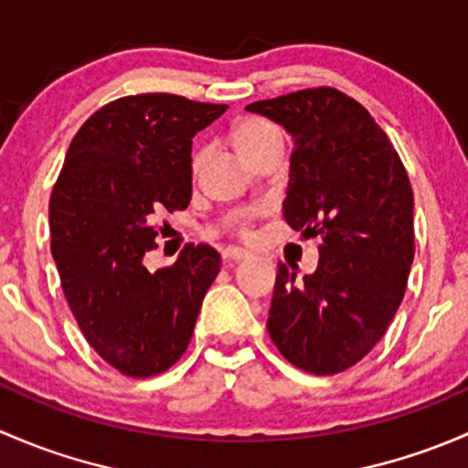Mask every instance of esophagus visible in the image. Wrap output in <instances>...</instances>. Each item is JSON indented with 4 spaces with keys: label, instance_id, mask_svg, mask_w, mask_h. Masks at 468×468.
<instances>
[{
    "label": "esophagus",
    "instance_id": "esophagus-1",
    "mask_svg": "<svg viewBox=\"0 0 468 468\" xmlns=\"http://www.w3.org/2000/svg\"><path fill=\"white\" fill-rule=\"evenodd\" d=\"M247 256L249 253L244 251V249H238V247H226L224 251H221V258H224L226 262H239V261H244Z\"/></svg>",
    "mask_w": 468,
    "mask_h": 468
}]
</instances>
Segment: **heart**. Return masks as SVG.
Returning a JSON list of instances; mask_svg holds the SVG:
<instances>
[{
	"label": "heart",
	"mask_w": 468,
	"mask_h": 468,
	"mask_svg": "<svg viewBox=\"0 0 468 468\" xmlns=\"http://www.w3.org/2000/svg\"><path fill=\"white\" fill-rule=\"evenodd\" d=\"M233 140L235 144H238V149L242 151L249 160H256L258 155L264 154L271 144L282 143V135H281V129H278L273 122L264 120V117H242V120L233 126ZM204 158H206V149L201 146V149H197L195 155H192V167L199 169L201 163H204ZM267 210H269L267 204H256L251 207H244V210L235 217L230 229H233L238 235H249V230H251L249 229L251 221L256 219V217H262Z\"/></svg>",
	"instance_id": "1"
}]
</instances>
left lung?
<instances>
[{
	"label": "left lung",
	"mask_w": 468,
	"mask_h": 468,
	"mask_svg": "<svg viewBox=\"0 0 468 468\" xmlns=\"http://www.w3.org/2000/svg\"><path fill=\"white\" fill-rule=\"evenodd\" d=\"M294 138L285 219L322 239L319 267L278 262L267 330L287 362L314 376L357 365L394 319L414 258L412 186L360 101L305 88L249 103Z\"/></svg>",
	"instance_id": "obj_1"
}]
</instances>
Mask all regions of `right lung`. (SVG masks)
<instances>
[{
	"mask_svg": "<svg viewBox=\"0 0 468 468\" xmlns=\"http://www.w3.org/2000/svg\"><path fill=\"white\" fill-rule=\"evenodd\" d=\"M167 92L129 94L79 129L49 199L51 256L90 346L120 374L149 378L190 344L219 253L186 244L151 273L160 212L192 199V138L226 111Z\"/></svg>",
	"mask_w": 468,
	"mask_h": 468,
	"instance_id": "right-lung-1",
	"label": "right lung"
}]
</instances>
